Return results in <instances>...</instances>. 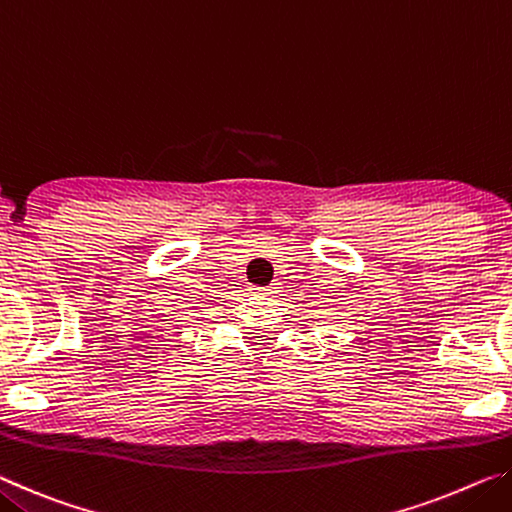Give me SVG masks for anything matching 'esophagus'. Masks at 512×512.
Returning a JSON list of instances; mask_svg holds the SVG:
<instances>
[{
  "instance_id": "34e87169",
  "label": "esophagus",
  "mask_w": 512,
  "mask_h": 512,
  "mask_svg": "<svg viewBox=\"0 0 512 512\" xmlns=\"http://www.w3.org/2000/svg\"><path fill=\"white\" fill-rule=\"evenodd\" d=\"M280 284H271V287H253V289H250V291H253V293H264V296H271V298H277V293H280Z\"/></svg>"
}]
</instances>
